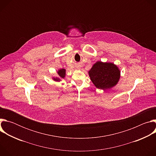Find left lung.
<instances>
[{
    "mask_svg": "<svg viewBox=\"0 0 156 156\" xmlns=\"http://www.w3.org/2000/svg\"><path fill=\"white\" fill-rule=\"evenodd\" d=\"M89 75L95 86L107 90L115 86L120 76V72L112 63L97 62L89 71Z\"/></svg>",
    "mask_w": 156,
    "mask_h": 156,
    "instance_id": "8db88e82",
    "label": "left lung"
}]
</instances>
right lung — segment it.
<instances>
[{"label":"right lung","mask_w":156,"mask_h":156,"mask_svg":"<svg viewBox=\"0 0 156 156\" xmlns=\"http://www.w3.org/2000/svg\"><path fill=\"white\" fill-rule=\"evenodd\" d=\"M57 73H58V75L59 77L60 78L59 79V78H54V80L55 81H60V78H65V69H60V70H59L57 72Z\"/></svg>","instance_id":"obj_1"}]
</instances>
